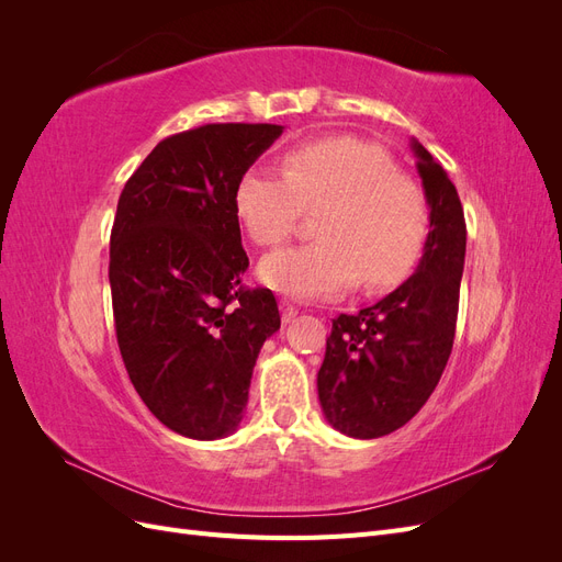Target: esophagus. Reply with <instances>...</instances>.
I'll return each instance as SVG.
<instances>
[{"instance_id": "obj_1", "label": "esophagus", "mask_w": 562, "mask_h": 562, "mask_svg": "<svg viewBox=\"0 0 562 562\" xmlns=\"http://www.w3.org/2000/svg\"><path fill=\"white\" fill-rule=\"evenodd\" d=\"M281 316H283V323H291L295 316H297V307H295V302L291 300V297H281Z\"/></svg>"}]
</instances>
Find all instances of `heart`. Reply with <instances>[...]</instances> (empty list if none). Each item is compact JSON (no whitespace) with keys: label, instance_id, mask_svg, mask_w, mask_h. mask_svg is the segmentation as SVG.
Listing matches in <instances>:
<instances>
[{"label":"heart","instance_id":"obj_1","mask_svg":"<svg viewBox=\"0 0 562 562\" xmlns=\"http://www.w3.org/2000/svg\"><path fill=\"white\" fill-rule=\"evenodd\" d=\"M285 173L250 168L236 184L234 211L252 244L279 246L304 213H321L316 244L267 255L258 274L271 291L323 300L359 283L378 291L396 283L427 239V203L375 145L321 138L285 151Z\"/></svg>","mask_w":562,"mask_h":562}]
</instances>
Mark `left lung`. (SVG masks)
Instances as JSON below:
<instances>
[{
	"instance_id": "left-lung-1",
	"label": "left lung",
	"mask_w": 562,
	"mask_h": 562,
	"mask_svg": "<svg viewBox=\"0 0 562 562\" xmlns=\"http://www.w3.org/2000/svg\"><path fill=\"white\" fill-rule=\"evenodd\" d=\"M429 203V236L415 274L372 307L339 314L318 370V401L337 431L380 438L429 401L452 351L464 271V209L443 166L413 140Z\"/></svg>"
}]
</instances>
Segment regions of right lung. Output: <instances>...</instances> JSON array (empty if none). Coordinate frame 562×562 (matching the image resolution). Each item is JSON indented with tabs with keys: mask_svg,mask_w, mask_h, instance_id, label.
I'll use <instances>...</instances> for the list:
<instances>
[{
	"mask_svg": "<svg viewBox=\"0 0 562 562\" xmlns=\"http://www.w3.org/2000/svg\"><path fill=\"white\" fill-rule=\"evenodd\" d=\"M283 126L206 124L161 140L116 203L110 288L128 378L164 427L215 440L244 419L277 297L246 288L234 192Z\"/></svg>",
	"mask_w": 562,
	"mask_h": 562,
	"instance_id": "1",
	"label": "right lung"
}]
</instances>
